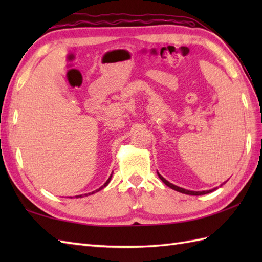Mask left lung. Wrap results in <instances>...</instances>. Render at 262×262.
Wrapping results in <instances>:
<instances>
[{
	"mask_svg": "<svg viewBox=\"0 0 262 262\" xmlns=\"http://www.w3.org/2000/svg\"><path fill=\"white\" fill-rule=\"evenodd\" d=\"M159 174V173H158ZM159 177H160V179L162 180L166 186L168 187H170L171 189H173V190H176V191H179V192H182V193H186V194H191V196H200V194H205V193H209V192H211V191H214L215 189H211V190H206V191H190V190H186V189H183V188H180V187H178V186H174V185H172V183H170L168 180H165L164 178L161 176V174H159Z\"/></svg>",
	"mask_w": 262,
	"mask_h": 262,
	"instance_id": "1",
	"label": "left lung"
}]
</instances>
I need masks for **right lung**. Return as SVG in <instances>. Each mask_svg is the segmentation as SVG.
<instances>
[{
  "label": "right lung",
  "instance_id": "right-lung-1",
  "mask_svg": "<svg viewBox=\"0 0 262 262\" xmlns=\"http://www.w3.org/2000/svg\"><path fill=\"white\" fill-rule=\"evenodd\" d=\"M111 177H113V174H111V176L109 177V179H108L107 181H105V183H104V185H103L102 187H100L99 189H97V190H96V191H99V190H101V189H102V188H104L105 186H107V185H108V183L110 182V179H111ZM96 191H92V192H89V193H85V194H84V196H88V194H90V193H94V192H96ZM76 197H77V198H79V197H83V196H82V194H80V196H76Z\"/></svg>",
  "mask_w": 262,
  "mask_h": 262
}]
</instances>
